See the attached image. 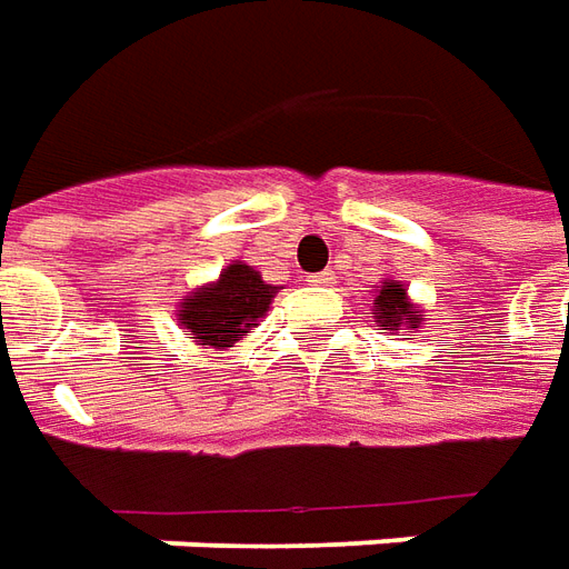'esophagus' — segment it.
<instances>
[{"instance_id":"34e87169","label":"esophagus","mask_w":569,"mask_h":569,"mask_svg":"<svg viewBox=\"0 0 569 569\" xmlns=\"http://www.w3.org/2000/svg\"><path fill=\"white\" fill-rule=\"evenodd\" d=\"M309 281H312V284H319V288H328V284H335V281H331V272H319V276H312Z\"/></svg>"}]
</instances>
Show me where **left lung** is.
Instances as JSON below:
<instances>
[{
    "instance_id": "left-lung-1",
    "label": "left lung",
    "mask_w": 569,
    "mask_h": 569,
    "mask_svg": "<svg viewBox=\"0 0 569 569\" xmlns=\"http://www.w3.org/2000/svg\"><path fill=\"white\" fill-rule=\"evenodd\" d=\"M375 322L381 325V331H415L421 328V307L411 303L409 288L402 281L383 278L381 288L375 291Z\"/></svg>"
}]
</instances>
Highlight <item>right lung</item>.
I'll return each instance as SVG.
<instances>
[{"instance_id":"1","label":"right lung","mask_w":569,"mask_h":569,"mask_svg":"<svg viewBox=\"0 0 569 569\" xmlns=\"http://www.w3.org/2000/svg\"><path fill=\"white\" fill-rule=\"evenodd\" d=\"M276 293V284H266L253 266L232 260L217 281L191 288L188 297H182L176 319L194 335L198 347L226 350L262 322Z\"/></svg>"}]
</instances>
